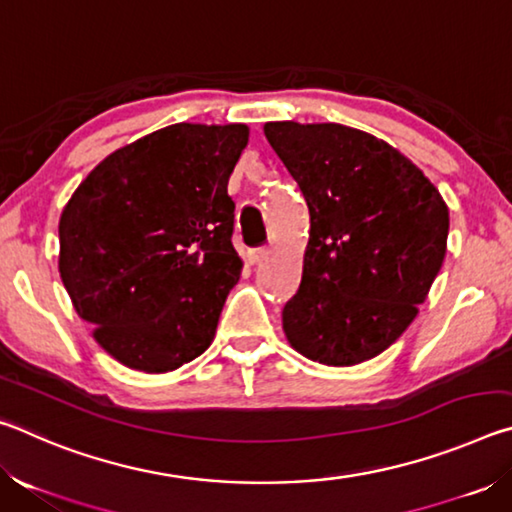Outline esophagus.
Returning <instances> with one entry per match:
<instances>
[{"label":"esophagus","instance_id":"34e87169","mask_svg":"<svg viewBox=\"0 0 512 512\" xmlns=\"http://www.w3.org/2000/svg\"><path fill=\"white\" fill-rule=\"evenodd\" d=\"M264 257H266V248H253V250H248V262H250V264H259Z\"/></svg>","mask_w":512,"mask_h":512}]
</instances>
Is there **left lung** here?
<instances>
[{
  "instance_id": "left-lung-1",
  "label": "left lung",
  "mask_w": 512,
  "mask_h": 512,
  "mask_svg": "<svg viewBox=\"0 0 512 512\" xmlns=\"http://www.w3.org/2000/svg\"><path fill=\"white\" fill-rule=\"evenodd\" d=\"M264 133L311 221L284 334L327 366L377 357L413 323L443 266V196L400 151L357 128L271 121Z\"/></svg>"
}]
</instances>
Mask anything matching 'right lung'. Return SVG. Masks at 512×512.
I'll list each match as a JSON object with an SVG mask.
<instances>
[{"mask_svg": "<svg viewBox=\"0 0 512 512\" xmlns=\"http://www.w3.org/2000/svg\"><path fill=\"white\" fill-rule=\"evenodd\" d=\"M244 124H173L108 155L60 216L58 271L119 363L169 372L203 354L241 273L228 178Z\"/></svg>", "mask_w": 512, "mask_h": 512, "instance_id": "1", "label": "right lung"}]
</instances>
